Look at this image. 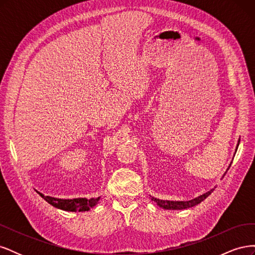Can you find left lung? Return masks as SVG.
<instances>
[{
	"mask_svg": "<svg viewBox=\"0 0 255 255\" xmlns=\"http://www.w3.org/2000/svg\"><path fill=\"white\" fill-rule=\"evenodd\" d=\"M239 142V141H238ZM238 146V144H237ZM214 189H211L210 191H207L206 194H203L201 196H199L198 198H195L192 200H189V201H168V200H159L154 197H151L152 201L156 202L158 206L165 208V210H184V208H188L191 206H195L199 203H201L204 199H206L208 196H210Z\"/></svg>",
	"mask_w": 255,
	"mask_h": 255,
	"instance_id": "obj_1",
	"label": "left lung"
}]
</instances>
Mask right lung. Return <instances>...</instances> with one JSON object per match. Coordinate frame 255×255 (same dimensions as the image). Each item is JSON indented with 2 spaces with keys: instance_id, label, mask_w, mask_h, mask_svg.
Listing matches in <instances>:
<instances>
[{
  "instance_id": "add662e5",
  "label": "right lung",
  "mask_w": 255,
  "mask_h": 255,
  "mask_svg": "<svg viewBox=\"0 0 255 255\" xmlns=\"http://www.w3.org/2000/svg\"><path fill=\"white\" fill-rule=\"evenodd\" d=\"M45 201L52 206L59 208V210L67 211V212H85L89 211L91 207H94L100 200L99 198H78V199H58V198H53L49 196H44L40 194L39 191H37Z\"/></svg>"
}]
</instances>
